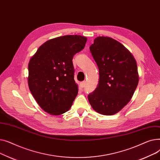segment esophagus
<instances>
[{
	"label": "esophagus",
	"instance_id": "obj_1",
	"mask_svg": "<svg viewBox=\"0 0 160 160\" xmlns=\"http://www.w3.org/2000/svg\"><path fill=\"white\" fill-rule=\"evenodd\" d=\"M86 82L85 81L82 82H80V87H81V88H85V87H86Z\"/></svg>",
	"mask_w": 160,
	"mask_h": 160
}]
</instances>
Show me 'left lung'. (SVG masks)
Returning a JSON list of instances; mask_svg holds the SVG:
<instances>
[{"label": "left lung", "instance_id": "8db88e82", "mask_svg": "<svg viewBox=\"0 0 160 160\" xmlns=\"http://www.w3.org/2000/svg\"><path fill=\"white\" fill-rule=\"evenodd\" d=\"M89 49L98 66L99 82L88 95L89 102L97 112L114 115L130 101L138 86L136 61L127 48L112 38H96Z\"/></svg>", "mask_w": 160, "mask_h": 160}]
</instances>
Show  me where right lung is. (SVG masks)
I'll use <instances>...</instances> for the list:
<instances>
[{
	"instance_id": "1",
	"label": "right lung",
	"mask_w": 160,
	"mask_h": 160,
	"mask_svg": "<svg viewBox=\"0 0 160 160\" xmlns=\"http://www.w3.org/2000/svg\"><path fill=\"white\" fill-rule=\"evenodd\" d=\"M87 38L67 35L41 45L28 63V83L39 106L49 114L59 115L71 108L77 96L72 58L84 48Z\"/></svg>"
}]
</instances>
